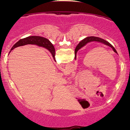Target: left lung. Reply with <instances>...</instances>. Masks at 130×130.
<instances>
[{
	"mask_svg": "<svg viewBox=\"0 0 130 130\" xmlns=\"http://www.w3.org/2000/svg\"><path fill=\"white\" fill-rule=\"evenodd\" d=\"M91 41H98V42H102V43H104L105 44H106V45H107L108 46H109L110 47H111L115 53H117L116 50L115 49V48L113 47L111 44L109 43V42H108V41H106L103 40V39L101 38H99V37H87V38H85L84 40L80 42L79 44H78L77 46L76 47V49H75V54H76V53H77L78 50H79L80 48H82V47H83L84 45H86L87 43H88V42H91ZM75 58H76V55H75Z\"/></svg>",
	"mask_w": 130,
	"mask_h": 130,
	"instance_id": "left-lung-1",
	"label": "left lung"
}]
</instances>
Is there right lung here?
<instances>
[{"instance_id": "obj_1", "label": "right lung", "mask_w": 130, "mask_h": 130, "mask_svg": "<svg viewBox=\"0 0 130 130\" xmlns=\"http://www.w3.org/2000/svg\"><path fill=\"white\" fill-rule=\"evenodd\" d=\"M26 44H36V45L40 46V47L46 48L51 53V54H52L53 57V58L56 61V58H55V54H55V49L54 46L53 45V44L51 43V42L48 40L41 37L31 36L22 39V40L18 41L12 47L11 50L15 48L19 47V46L26 45Z\"/></svg>"}]
</instances>
